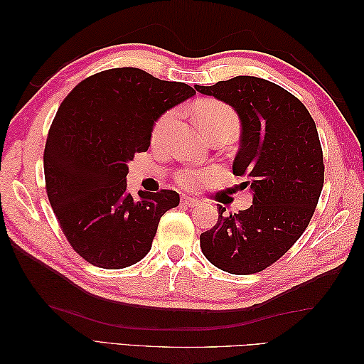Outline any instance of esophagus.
Segmentation results:
<instances>
[{
    "label": "esophagus",
    "mask_w": 364,
    "mask_h": 364,
    "mask_svg": "<svg viewBox=\"0 0 364 364\" xmlns=\"http://www.w3.org/2000/svg\"><path fill=\"white\" fill-rule=\"evenodd\" d=\"M183 203L186 205V206H198V205H202V202H200L198 198H196V197H186L183 200Z\"/></svg>",
    "instance_id": "34e87169"
}]
</instances>
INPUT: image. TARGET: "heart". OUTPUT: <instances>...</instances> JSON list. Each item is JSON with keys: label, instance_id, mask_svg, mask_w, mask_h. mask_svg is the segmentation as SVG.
<instances>
[{"label": "heart", "instance_id": "1", "mask_svg": "<svg viewBox=\"0 0 364 364\" xmlns=\"http://www.w3.org/2000/svg\"><path fill=\"white\" fill-rule=\"evenodd\" d=\"M176 119V114L173 111H168L164 115H161L159 120L154 123L151 139L153 142L161 144L166 141L170 129H172L173 123ZM196 120L197 125L202 131H206L208 128L220 125V123H237L236 114L231 107L223 105L215 100H205V102L198 103L196 107ZM206 180V173L202 172H191L186 170L180 175V181L186 186H197V184L203 183Z\"/></svg>", "mask_w": 364, "mask_h": 364}]
</instances>
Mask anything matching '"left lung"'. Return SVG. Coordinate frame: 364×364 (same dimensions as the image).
<instances>
[{
  "label": "left lung",
  "mask_w": 364,
  "mask_h": 364,
  "mask_svg": "<svg viewBox=\"0 0 364 364\" xmlns=\"http://www.w3.org/2000/svg\"><path fill=\"white\" fill-rule=\"evenodd\" d=\"M196 89L236 111L241 144L233 175L247 178L242 184L253 196V205L237 214L218 205V223L200 235V247L225 272H259L291 249L318 205L323 159L316 123L300 100L257 76Z\"/></svg>",
  "instance_id": "8db88e82"
}]
</instances>
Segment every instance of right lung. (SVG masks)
<instances>
[{
	"label": "right lung",
	"instance_id": "1",
	"mask_svg": "<svg viewBox=\"0 0 364 364\" xmlns=\"http://www.w3.org/2000/svg\"><path fill=\"white\" fill-rule=\"evenodd\" d=\"M184 82L141 68L100 72L60 103L43 153L46 194L75 252L103 269H123L151 249L159 219L180 203L175 191H127L128 162L146 151L154 123L194 97Z\"/></svg>",
	"mask_w": 364,
	"mask_h": 364
}]
</instances>
